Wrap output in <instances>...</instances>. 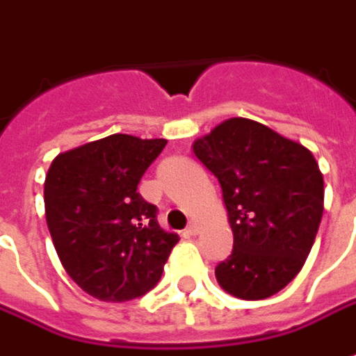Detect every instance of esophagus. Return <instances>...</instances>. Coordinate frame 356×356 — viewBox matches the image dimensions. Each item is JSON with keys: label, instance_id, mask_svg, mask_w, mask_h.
I'll list each match as a JSON object with an SVG mask.
<instances>
[{"label": "esophagus", "instance_id": "obj_1", "mask_svg": "<svg viewBox=\"0 0 356 356\" xmlns=\"http://www.w3.org/2000/svg\"><path fill=\"white\" fill-rule=\"evenodd\" d=\"M197 234H199V227L197 225H189V227L185 228V232H183V236H187V238H193Z\"/></svg>", "mask_w": 356, "mask_h": 356}]
</instances>
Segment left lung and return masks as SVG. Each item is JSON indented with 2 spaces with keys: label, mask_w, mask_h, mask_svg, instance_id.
Masks as SVG:
<instances>
[{
  "label": "left lung",
  "mask_w": 356,
  "mask_h": 356,
  "mask_svg": "<svg viewBox=\"0 0 356 356\" xmlns=\"http://www.w3.org/2000/svg\"><path fill=\"white\" fill-rule=\"evenodd\" d=\"M220 183L232 254L216 266L220 288L266 300L300 274L323 216V175L313 154L264 124L230 118L193 143Z\"/></svg>",
  "instance_id": "1"
}]
</instances>
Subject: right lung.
<instances>
[{
	"mask_svg": "<svg viewBox=\"0 0 356 356\" xmlns=\"http://www.w3.org/2000/svg\"><path fill=\"white\" fill-rule=\"evenodd\" d=\"M167 140L114 134L56 155L44 179V215L67 274L102 301L141 298L159 282L177 234L138 193Z\"/></svg>",
	"mask_w": 356,
	"mask_h": 356,
	"instance_id": "1",
	"label": "right lung"
}]
</instances>
